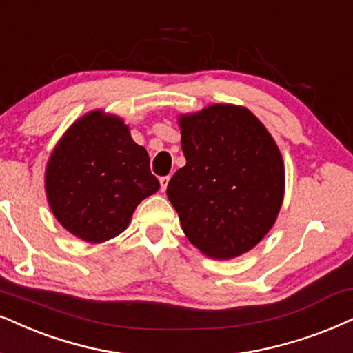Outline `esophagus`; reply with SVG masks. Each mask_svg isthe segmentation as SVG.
I'll return each instance as SVG.
<instances>
[{"mask_svg": "<svg viewBox=\"0 0 353 353\" xmlns=\"http://www.w3.org/2000/svg\"><path fill=\"white\" fill-rule=\"evenodd\" d=\"M159 184H161V190H166V187L169 184V176L159 177Z\"/></svg>", "mask_w": 353, "mask_h": 353, "instance_id": "34e87169", "label": "esophagus"}]
</instances>
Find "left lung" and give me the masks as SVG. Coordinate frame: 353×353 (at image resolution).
Instances as JSON below:
<instances>
[{"label":"left lung","instance_id":"obj_1","mask_svg":"<svg viewBox=\"0 0 353 353\" xmlns=\"http://www.w3.org/2000/svg\"><path fill=\"white\" fill-rule=\"evenodd\" d=\"M185 166L168 184V199L192 244L213 259L252 249L282 207L285 171L274 138L248 109L215 104L182 115Z\"/></svg>","mask_w":353,"mask_h":353}]
</instances>
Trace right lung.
<instances>
[{"instance_id":"obj_1","label":"right lung","mask_w":353,"mask_h":353,"mask_svg":"<svg viewBox=\"0 0 353 353\" xmlns=\"http://www.w3.org/2000/svg\"><path fill=\"white\" fill-rule=\"evenodd\" d=\"M158 189L146 150L132 140L122 120L101 110L71 125L47 164L53 215L88 243L122 233L137 205Z\"/></svg>"}]
</instances>
